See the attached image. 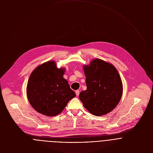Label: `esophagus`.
Listing matches in <instances>:
<instances>
[{"instance_id":"obj_1","label":"esophagus","mask_w":153,"mask_h":153,"mask_svg":"<svg viewBox=\"0 0 153 153\" xmlns=\"http://www.w3.org/2000/svg\"><path fill=\"white\" fill-rule=\"evenodd\" d=\"M75 94H76V96H78V95H79V91H78V90L76 91H75Z\"/></svg>"}]
</instances>
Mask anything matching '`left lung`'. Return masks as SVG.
Here are the masks:
<instances>
[{"mask_svg":"<svg viewBox=\"0 0 153 153\" xmlns=\"http://www.w3.org/2000/svg\"><path fill=\"white\" fill-rule=\"evenodd\" d=\"M87 89L79 98L90 113L101 116L112 111L120 102L123 84L116 68L111 63L94 59L83 66Z\"/></svg>","mask_w":153,"mask_h":153,"instance_id":"obj_1","label":"left lung"}]
</instances>
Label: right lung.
Instances as JSON below:
<instances>
[{"mask_svg": "<svg viewBox=\"0 0 153 153\" xmlns=\"http://www.w3.org/2000/svg\"><path fill=\"white\" fill-rule=\"evenodd\" d=\"M64 72V68L58 69L54 61H49L31 72L27 86V96L31 106L39 113L56 116L76 97L63 78Z\"/></svg>", "mask_w": 153, "mask_h": 153, "instance_id": "obj_1", "label": "right lung"}]
</instances>
